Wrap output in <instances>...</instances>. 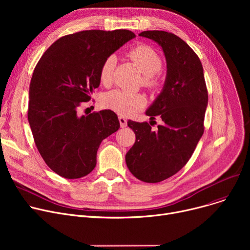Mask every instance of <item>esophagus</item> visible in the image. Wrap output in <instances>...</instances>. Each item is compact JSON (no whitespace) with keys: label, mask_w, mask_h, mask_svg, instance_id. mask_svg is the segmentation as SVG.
Segmentation results:
<instances>
[{"label":"esophagus","mask_w":250,"mask_h":250,"mask_svg":"<svg viewBox=\"0 0 250 250\" xmlns=\"http://www.w3.org/2000/svg\"><path fill=\"white\" fill-rule=\"evenodd\" d=\"M118 121H120L121 124V127H125L126 126V120L124 116H120L118 117Z\"/></svg>","instance_id":"obj_1"}]
</instances>
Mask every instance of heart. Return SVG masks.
Returning <instances> with one entry per match:
<instances>
[{
    "instance_id": "1",
    "label": "heart",
    "mask_w": 250,
    "mask_h": 250,
    "mask_svg": "<svg viewBox=\"0 0 250 250\" xmlns=\"http://www.w3.org/2000/svg\"><path fill=\"white\" fill-rule=\"evenodd\" d=\"M128 56L138 65L141 72L145 75L144 77L145 84L147 86H152L153 76H155L162 68V61L159 55L151 46L141 44L130 50ZM115 62L116 58L114 56H109L104 60L99 72L101 83L108 84L111 81ZM103 104L107 108L117 113L130 115L146 104V98L139 93H129L126 91L115 89L104 95Z\"/></svg>"
}]
</instances>
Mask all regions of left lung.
<instances>
[{"label": "left lung", "mask_w": 250, "mask_h": 250, "mask_svg": "<svg viewBox=\"0 0 250 250\" xmlns=\"http://www.w3.org/2000/svg\"><path fill=\"white\" fill-rule=\"evenodd\" d=\"M139 35L155 42L166 59L164 86L146 110L150 120L159 115L163 124L152 130L147 122H127L136 142L125 163L138 179L156 183L177 173L191 157L204 134L208 91L202 62L181 38L159 30Z\"/></svg>", "instance_id": "left-lung-1"}]
</instances>
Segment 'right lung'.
Here are the masks:
<instances>
[{
    "mask_svg": "<svg viewBox=\"0 0 250 250\" xmlns=\"http://www.w3.org/2000/svg\"><path fill=\"white\" fill-rule=\"evenodd\" d=\"M136 35L86 30L61 37L39 60L29 86L28 122L46 165L62 177L86 176L96 166L101 142L120 128L110 109L79 115L100 85L104 60Z\"/></svg>",
    "mask_w": 250,
    "mask_h": 250,
    "instance_id": "obj_1",
    "label": "right lung"
}]
</instances>
